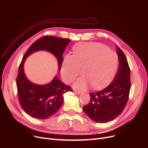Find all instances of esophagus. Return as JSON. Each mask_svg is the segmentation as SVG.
<instances>
[{
    "mask_svg": "<svg viewBox=\"0 0 148 148\" xmlns=\"http://www.w3.org/2000/svg\"><path fill=\"white\" fill-rule=\"evenodd\" d=\"M74 91H75V92L77 93V94H81L82 93V92L80 91V90H74Z\"/></svg>",
    "mask_w": 148,
    "mask_h": 148,
    "instance_id": "1",
    "label": "esophagus"
}]
</instances>
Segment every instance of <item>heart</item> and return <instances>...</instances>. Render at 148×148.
I'll list each match as a JSON object with an SVG mask.
<instances>
[{
	"label": "heart",
	"instance_id": "1",
	"mask_svg": "<svg viewBox=\"0 0 148 148\" xmlns=\"http://www.w3.org/2000/svg\"><path fill=\"white\" fill-rule=\"evenodd\" d=\"M73 55H66L62 62V78L69 83L82 72L73 86L85 89L90 84L101 89L108 84L117 69L118 58L116 53L99 43H79L74 46Z\"/></svg>",
	"mask_w": 148,
	"mask_h": 148
}]
</instances>
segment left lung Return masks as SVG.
<instances>
[{
	"label": "left lung",
	"mask_w": 148,
	"mask_h": 148,
	"mask_svg": "<svg viewBox=\"0 0 148 148\" xmlns=\"http://www.w3.org/2000/svg\"><path fill=\"white\" fill-rule=\"evenodd\" d=\"M119 65L114 80L105 89L90 93V100L83 110L89 118L97 123L113 120L123 110L131 88L130 69L126 56L116 45Z\"/></svg>",
	"instance_id": "obj_1"
}]
</instances>
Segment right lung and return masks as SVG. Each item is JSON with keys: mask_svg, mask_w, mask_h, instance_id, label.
<instances>
[{"mask_svg": "<svg viewBox=\"0 0 148 148\" xmlns=\"http://www.w3.org/2000/svg\"><path fill=\"white\" fill-rule=\"evenodd\" d=\"M70 41L69 39L45 36L31 45L23 56L16 79L18 98L23 110L31 117L39 119L49 118L57 112L63 104L65 93L73 90L57 76L50 83L44 85L30 82L24 72L25 60L35 51H47L56 58L59 70H60L64 60L63 53Z\"/></svg>", "mask_w": 148, "mask_h": 148, "instance_id": "add662e5", "label": "right lung"}]
</instances>
